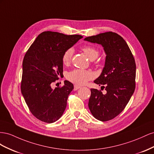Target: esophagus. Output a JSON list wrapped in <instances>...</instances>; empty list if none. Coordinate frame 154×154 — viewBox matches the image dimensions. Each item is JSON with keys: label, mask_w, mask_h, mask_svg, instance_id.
<instances>
[{"label": "esophagus", "mask_w": 154, "mask_h": 154, "mask_svg": "<svg viewBox=\"0 0 154 154\" xmlns=\"http://www.w3.org/2000/svg\"><path fill=\"white\" fill-rule=\"evenodd\" d=\"M80 86H77V85H74V88H73V90L75 91V90H77L78 89H79L80 88Z\"/></svg>", "instance_id": "esophagus-1"}]
</instances>
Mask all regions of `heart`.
Returning <instances> with one entry per match:
<instances>
[{
	"label": "heart",
	"instance_id": "b5f03b06",
	"mask_svg": "<svg viewBox=\"0 0 154 154\" xmlns=\"http://www.w3.org/2000/svg\"><path fill=\"white\" fill-rule=\"evenodd\" d=\"M82 51H84L88 57L91 60H94L97 58L99 54V51L97 48L90 46H85L82 48ZM73 52V51L72 48H68L64 52L62 57V61L64 65H68L71 62ZM93 77V73L88 71V70L74 69L68 73L66 78L68 81L75 85H85L89 80L91 79Z\"/></svg>",
	"mask_w": 154,
	"mask_h": 154
}]
</instances>
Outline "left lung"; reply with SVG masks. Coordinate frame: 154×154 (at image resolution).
<instances>
[{"label":"left lung","instance_id":"left-lung-1","mask_svg":"<svg viewBox=\"0 0 154 154\" xmlns=\"http://www.w3.org/2000/svg\"><path fill=\"white\" fill-rule=\"evenodd\" d=\"M85 41L102 45L106 55L103 72L94 81L106 93L91 88L88 106L97 119L109 121L123 110L135 91V59L126 41L116 33H102Z\"/></svg>","mask_w":154,"mask_h":154}]
</instances>
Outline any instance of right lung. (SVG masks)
Instances as JSON below:
<instances>
[{
  "label": "right lung",
  "instance_id": "add662e5",
  "mask_svg": "<svg viewBox=\"0 0 154 154\" xmlns=\"http://www.w3.org/2000/svg\"><path fill=\"white\" fill-rule=\"evenodd\" d=\"M82 37L79 35L44 32L26 53L21 93L30 112L42 122L52 123L63 116L73 85L68 81L55 89L51 85L63 75L64 52Z\"/></svg>",
  "mask_w": 154,
  "mask_h": 154
}]
</instances>
